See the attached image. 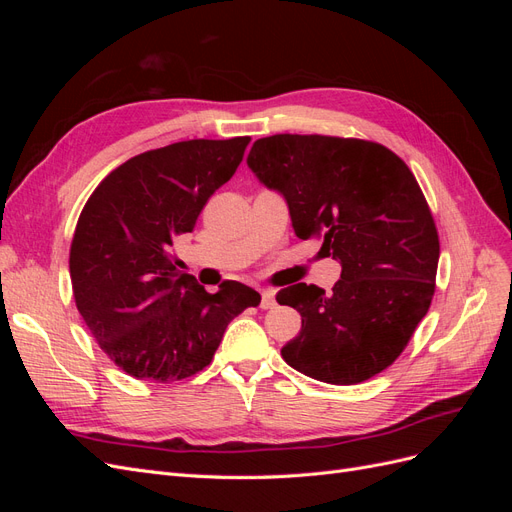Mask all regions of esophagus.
<instances>
[{
    "instance_id": "34e87169",
    "label": "esophagus",
    "mask_w": 512,
    "mask_h": 512,
    "mask_svg": "<svg viewBox=\"0 0 512 512\" xmlns=\"http://www.w3.org/2000/svg\"><path fill=\"white\" fill-rule=\"evenodd\" d=\"M273 305H275V290L262 288V290H260V307H262V309H271Z\"/></svg>"
}]
</instances>
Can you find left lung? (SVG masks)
I'll return each instance as SVG.
<instances>
[{"label": "left lung", "instance_id": "obj_1", "mask_svg": "<svg viewBox=\"0 0 512 512\" xmlns=\"http://www.w3.org/2000/svg\"><path fill=\"white\" fill-rule=\"evenodd\" d=\"M247 166L288 203L294 235L322 239L342 265L333 292L294 284L277 303L301 314L284 361L329 384H359L395 363L436 290L440 241L406 162L384 145L320 134L258 138Z\"/></svg>", "mask_w": 512, "mask_h": 512}]
</instances>
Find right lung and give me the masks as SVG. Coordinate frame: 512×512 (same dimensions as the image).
<instances>
[{
	"label": "right lung",
	"mask_w": 512,
	"mask_h": 512,
	"mask_svg": "<svg viewBox=\"0 0 512 512\" xmlns=\"http://www.w3.org/2000/svg\"><path fill=\"white\" fill-rule=\"evenodd\" d=\"M247 143L194 138L145 151L106 175L81 211L70 245L76 309L108 359L136 380L198 374L228 322L260 303L254 288L232 280L207 292L170 256L235 175Z\"/></svg>",
	"instance_id": "1"
}]
</instances>
